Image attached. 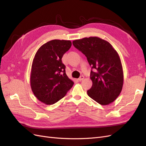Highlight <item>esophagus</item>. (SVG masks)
Returning a JSON list of instances; mask_svg holds the SVG:
<instances>
[{"mask_svg": "<svg viewBox=\"0 0 146 146\" xmlns=\"http://www.w3.org/2000/svg\"><path fill=\"white\" fill-rule=\"evenodd\" d=\"M83 79H84V77H83V76H82L80 77V78H79L78 79V80L79 81H82V80H83Z\"/></svg>", "mask_w": 146, "mask_h": 146, "instance_id": "34e87169", "label": "esophagus"}]
</instances>
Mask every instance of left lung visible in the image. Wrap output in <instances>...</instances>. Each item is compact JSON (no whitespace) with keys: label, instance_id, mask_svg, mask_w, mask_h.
I'll list each match as a JSON object with an SVG mask.
<instances>
[{"label":"left lung","instance_id":"1","mask_svg":"<svg viewBox=\"0 0 146 146\" xmlns=\"http://www.w3.org/2000/svg\"><path fill=\"white\" fill-rule=\"evenodd\" d=\"M72 44L86 56L91 66L92 85L88 90V95L100 105L113 102L120 94L123 82L122 66L117 52L108 41L96 36L77 39Z\"/></svg>","mask_w":146,"mask_h":146}]
</instances>
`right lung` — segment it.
<instances>
[{
    "label": "right lung",
    "instance_id": "right-lung-1",
    "mask_svg": "<svg viewBox=\"0 0 146 146\" xmlns=\"http://www.w3.org/2000/svg\"><path fill=\"white\" fill-rule=\"evenodd\" d=\"M72 46L69 40L54 39L40 47L33 60L30 85L36 98L52 105L64 98L74 85L61 58Z\"/></svg>",
    "mask_w": 146,
    "mask_h": 146
}]
</instances>
